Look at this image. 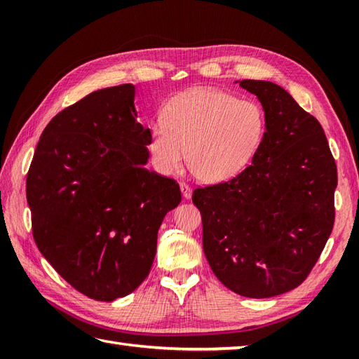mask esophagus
I'll return each mask as SVG.
<instances>
[{"mask_svg":"<svg viewBox=\"0 0 359 359\" xmlns=\"http://www.w3.org/2000/svg\"><path fill=\"white\" fill-rule=\"evenodd\" d=\"M180 189H182V194H184L185 199H189V197L193 196V189L185 182H180Z\"/></svg>","mask_w":359,"mask_h":359,"instance_id":"1","label":"esophagus"}]
</instances>
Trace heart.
Returning a JSON list of instances; mask_svg holds the SVG:
<instances>
[{"mask_svg":"<svg viewBox=\"0 0 359 359\" xmlns=\"http://www.w3.org/2000/svg\"><path fill=\"white\" fill-rule=\"evenodd\" d=\"M162 120L151 125L148 152L160 174L187 163L202 182L234 177L262 144L266 114L261 103L217 89H191L165 104Z\"/></svg>","mask_w":359,"mask_h":359,"instance_id":"b5f03b06","label":"heart"}]
</instances>
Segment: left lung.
<instances>
[{
  "mask_svg": "<svg viewBox=\"0 0 359 359\" xmlns=\"http://www.w3.org/2000/svg\"><path fill=\"white\" fill-rule=\"evenodd\" d=\"M266 114L251 163L236 177L194 189L203 251L231 292L271 297L301 285L334 224L337 163L321 123L271 81L242 80Z\"/></svg>",
  "mask_w": 359,
  "mask_h": 359,
  "instance_id": "obj_1",
  "label": "left lung"
}]
</instances>
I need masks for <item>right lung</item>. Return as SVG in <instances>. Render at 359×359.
I'll list each match as a JSON object with an SVG mask.
<instances>
[{
  "instance_id": "obj_1",
  "label": "right lung",
  "mask_w": 359,
  "mask_h": 359,
  "mask_svg": "<svg viewBox=\"0 0 359 359\" xmlns=\"http://www.w3.org/2000/svg\"><path fill=\"white\" fill-rule=\"evenodd\" d=\"M149 129L134 86L95 90L53 117L26 179L38 250L66 282L111 302L149 274L157 231L182 201L179 184L149 171Z\"/></svg>"
}]
</instances>
